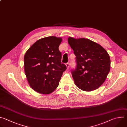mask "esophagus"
I'll list each match as a JSON object with an SVG mask.
<instances>
[{"label": "esophagus", "mask_w": 127, "mask_h": 127, "mask_svg": "<svg viewBox=\"0 0 127 127\" xmlns=\"http://www.w3.org/2000/svg\"><path fill=\"white\" fill-rule=\"evenodd\" d=\"M66 67H67V69H69V67H70V64H69V63H67L66 64Z\"/></svg>", "instance_id": "obj_1"}]
</instances>
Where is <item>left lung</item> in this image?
<instances>
[{
    "label": "left lung",
    "instance_id": "8db88e82",
    "mask_svg": "<svg viewBox=\"0 0 127 127\" xmlns=\"http://www.w3.org/2000/svg\"><path fill=\"white\" fill-rule=\"evenodd\" d=\"M68 42L76 56V66L71 71L76 85L86 92L97 89L110 71L109 55L100 45L87 39L69 37Z\"/></svg>",
    "mask_w": 127,
    "mask_h": 127
}]
</instances>
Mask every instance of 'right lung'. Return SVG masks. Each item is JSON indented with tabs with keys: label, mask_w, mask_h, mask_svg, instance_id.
<instances>
[{
	"label": "right lung",
	"mask_w": 127,
	"mask_h": 127,
	"mask_svg": "<svg viewBox=\"0 0 127 127\" xmlns=\"http://www.w3.org/2000/svg\"><path fill=\"white\" fill-rule=\"evenodd\" d=\"M61 38L54 36L36 41L24 56V68L28 81L34 91L47 95L59 85L66 65L61 63L59 46Z\"/></svg>",
	"instance_id": "1"
}]
</instances>
